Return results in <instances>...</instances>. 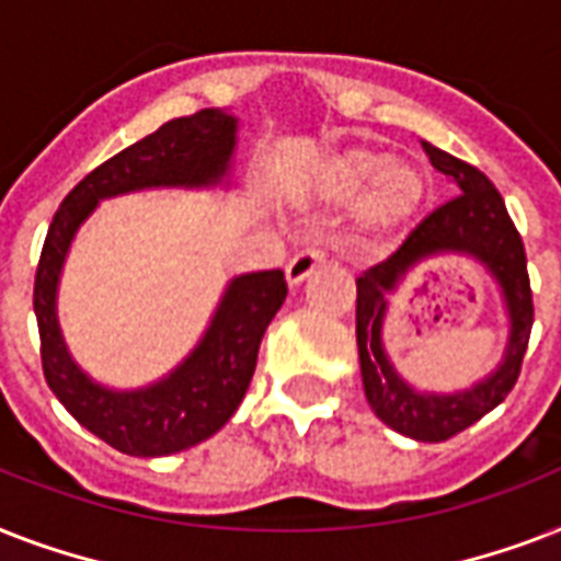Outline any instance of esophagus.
I'll list each match as a JSON object with an SVG mask.
<instances>
[{
  "instance_id": "1",
  "label": "esophagus",
  "mask_w": 561,
  "mask_h": 561,
  "mask_svg": "<svg viewBox=\"0 0 561 561\" xmlns=\"http://www.w3.org/2000/svg\"><path fill=\"white\" fill-rule=\"evenodd\" d=\"M325 264V250L320 247H306V250H299L294 259L285 267V276H288L290 285H299V282H306L317 267H323Z\"/></svg>"
}]
</instances>
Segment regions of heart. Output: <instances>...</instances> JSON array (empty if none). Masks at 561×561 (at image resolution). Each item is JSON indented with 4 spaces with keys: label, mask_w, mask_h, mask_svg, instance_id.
Segmentation results:
<instances>
[{
    "label": "heart",
    "mask_w": 561,
    "mask_h": 561,
    "mask_svg": "<svg viewBox=\"0 0 561 561\" xmlns=\"http://www.w3.org/2000/svg\"><path fill=\"white\" fill-rule=\"evenodd\" d=\"M317 192L334 203L360 194V218L387 229L416 209L425 183L413 165L387 160L373 145H346L317 165Z\"/></svg>",
    "instance_id": "obj_1"
}]
</instances>
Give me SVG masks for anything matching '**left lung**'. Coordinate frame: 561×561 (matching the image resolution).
<instances>
[{"label": "left lung", "mask_w": 561, "mask_h": 561, "mask_svg": "<svg viewBox=\"0 0 561 561\" xmlns=\"http://www.w3.org/2000/svg\"><path fill=\"white\" fill-rule=\"evenodd\" d=\"M427 160L445 178L454 180L457 197L436 206L431 215L410 229L401 247L383 262L373 264L358 276V355L364 390L369 408L383 425L419 439V443H445L460 431L495 410L513 392L522 375L527 343L533 329V290L527 273L522 232L515 229L506 203L492 180L480 169L457 160L448 151L422 142ZM469 252L480 257L502 282L514 332L507 342L505 364L486 382L457 397H422L400 381L380 346V325L389 296L404 272L425 254Z\"/></svg>", "instance_id": "8db88e82"}]
</instances>
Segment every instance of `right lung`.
Returning <instances> with one entry per match:
<instances>
[{"label": "right lung", "mask_w": 561, "mask_h": 561, "mask_svg": "<svg viewBox=\"0 0 561 561\" xmlns=\"http://www.w3.org/2000/svg\"><path fill=\"white\" fill-rule=\"evenodd\" d=\"M232 148L236 118L220 110L171 118L92 169L66 194L43 241L34 276L43 375L87 431L130 457L178 454L227 425L250 387L264 332L288 297L285 273L259 271L232 279L201 346L165 381L136 392L104 390L75 367L57 329V276L75 229L101 197L148 186H211L227 174Z\"/></svg>", "instance_id": "right-lung-1"}]
</instances>
